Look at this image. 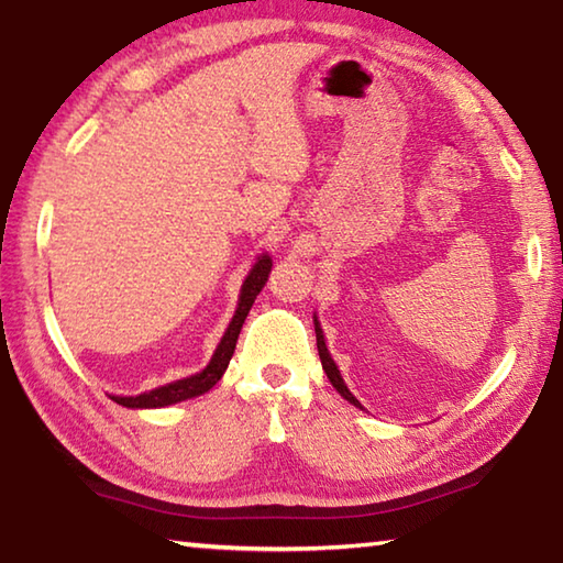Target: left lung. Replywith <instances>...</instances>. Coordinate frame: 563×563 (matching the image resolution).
Segmentation results:
<instances>
[{
  "instance_id": "1",
  "label": "left lung",
  "mask_w": 563,
  "mask_h": 563,
  "mask_svg": "<svg viewBox=\"0 0 563 563\" xmlns=\"http://www.w3.org/2000/svg\"><path fill=\"white\" fill-rule=\"evenodd\" d=\"M316 335H318V352H320L322 369H325V375H328V379L332 383V387H335L338 393L347 399V402H352V405H360L357 399L352 397L350 389L345 387V383H342V377H340V373H338L335 362H332V357H330V352H328V347H325V340H322V332H320V328H318V325H316Z\"/></svg>"
}]
</instances>
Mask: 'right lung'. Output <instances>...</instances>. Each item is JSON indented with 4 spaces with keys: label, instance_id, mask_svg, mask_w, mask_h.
Here are the masks:
<instances>
[{
    "label": "right lung",
    "instance_id": "1",
    "mask_svg": "<svg viewBox=\"0 0 563 563\" xmlns=\"http://www.w3.org/2000/svg\"><path fill=\"white\" fill-rule=\"evenodd\" d=\"M271 258L268 255H263V258L253 265L251 275H247L245 283H243V290H241V302H238V310L231 320V325H228L225 335L221 340V345L216 347V355L208 362V367L203 373L198 375H190L186 379H178V383H170L166 387H158V389H151V393H144L139 397H111L113 402H119L123 407H166V405H174L180 402V399H188V397H196V395H203L211 389L218 379L223 377L228 362L233 357V350H235V342L238 335H241V328L247 318V312H251L255 298H258V292L263 290V285L268 283V275H271Z\"/></svg>",
    "mask_w": 563,
    "mask_h": 563
}]
</instances>
